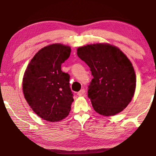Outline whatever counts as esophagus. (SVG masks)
<instances>
[{
	"label": "esophagus",
	"instance_id": "esophagus-1",
	"mask_svg": "<svg viewBox=\"0 0 156 156\" xmlns=\"http://www.w3.org/2000/svg\"><path fill=\"white\" fill-rule=\"evenodd\" d=\"M85 90L84 89H81L80 90L78 93V96H83L85 95Z\"/></svg>",
	"mask_w": 156,
	"mask_h": 156
}]
</instances>
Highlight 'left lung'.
<instances>
[{
  "label": "left lung",
  "instance_id": "obj_1",
  "mask_svg": "<svg viewBox=\"0 0 156 156\" xmlns=\"http://www.w3.org/2000/svg\"><path fill=\"white\" fill-rule=\"evenodd\" d=\"M77 54L93 76L87 95L94 110L106 117L124 110L134 95L136 83L130 60L119 48L107 43L78 47Z\"/></svg>",
  "mask_w": 156,
  "mask_h": 156
}]
</instances>
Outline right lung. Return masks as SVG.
Returning <instances> with one entry per match:
<instances>
[{
    "mask_svg": "<svg viewBox=\"0 0 156 156\" xmlns=\"http://www.w3.org/2000/svg\"><path fill=\"white\" fill-rule=\"evenodd\" d=\"M71 51L69 46L62 44L44 47L32 58L24 73V97L35 114L46 121H61L71 111L73 98L70 76L61 69Z\"/></svg>",
    "mask_w": 156,
    "mask_h": 156,
    "instance_id": "add662e5",
    "label": "right lung"
}]
</instances>
